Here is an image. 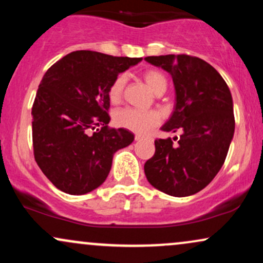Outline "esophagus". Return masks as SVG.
Masks as SVG:
<instances>
[{"instance_id": "esophagus-1", "label": "esophagus", "mask_w": 263, "mask_h": 263, "mask_svg": "<svg viewBox=\"0 0 263 263\" xmlns=\"http://www.w3.org/2000/svg\"><path fill=\"white\" fill-rule=\"evenodd\" d=\"M142 138H144L142 135H136V136H135V140H136V141H140V140H142Z\"/></svg>"}]
</instances>
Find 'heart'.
I'll list each match as a JSON object with an SVG mask.
<instances>
[{
    "label": "heart",
    "instance_id": "b5f03b06",
    "mask_svg": "<svg viewBox=\"0 0 263 263\" xmlns=\"http://www.w3.org/2000/svg\"><path fill=\"white\" fill-rule=\"evenodd\" d=\"M143 79L147 85L153 92L157 93L161 89L167 87V79L161 71L158 70H147L143 74ZM126 86V77L125 75H119L116 79L112 81L110 87H108V99L112 104H117L121 101L123 90ZM114 121L119 127L129 129V131L143 132L148 131L149 128L155 127L161 122V115L155 110H140V108L134 107H123L115 112Z\"/></svg>",
    "mask_w": 263,
    "mask_h": 263
}]
</instances>
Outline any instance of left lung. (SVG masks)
I'll return each instance as SVG.
<instances>
[{
    "label": "left lung",
    "instance_id": "obj_1",
    "mask_svg": "<svg viewBox=\"0 0 263 263\" xmlns=\"http://www.w3.org/2000/svg\"><path fill=\"white\" fill-rule=\"evenodd\" d=\"M149 64L171 74L176 105L161 129L180 131L178 143L156 140V153L144 164L147 180L172 197L200 192L224 164L234 137L232 96L225 80L209 63L197 57H147Z\"/></svg>",
    "mask_w": 263,
    "mask_h": 263
}]
</instances>
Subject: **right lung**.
<instances>
[{"label": "right lung", "instance_id": "obj_1", "mask_svg": "<svg viewBox=\"0 0 263 263\" xmlns=\"http://www.w3.org/2000/svg\"><path fill=\"white\" fill-rule=\"evenodd\" d=\"M141 60L77 50L44 74L32 107L33 148L39 168L59 190L83 195L99 188L115 153L134 142L128 129L107 127L108 87Z\"/></svg>", "mask_w": 263, "mask_h": 263}]
</instances>
